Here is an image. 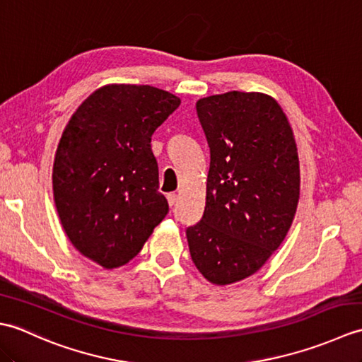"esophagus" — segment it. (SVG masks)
Returning <instances> with one entry per match:
<instances>
[{
  "mask_svg": "<svg viewBox=\"0 0 362 362\" xmlns=\"http://www.w3.org/2000/svg\"><path fill=\"white\" fill-rule=\"evenodd\" d=\"M166 199H168L169 206H173V205H175V202H177V194H175V193H169V194L166 196Z\"/></svg>",
  "mask_w": 362,
  "mask_h": 362,
  "instance_id": "1",
  "label": "esophagus"
}]
</instances>
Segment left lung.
<instances>
[{
  "label": "left lung",
  "mask_w": 362,
  "mask_h": 362,
  "mask_svg": "<svg viewBox=\"0 0 362 362\" xmlns=\"http://www.w3.org/2000/svg\"><path fill=\"white\" fill-rule=\"evenodd\" d=\"M196 109L210 169L204 216L187 240L199 272L224 286L259 271L286 238L300 197L298 152L272 96L227 91Z\"/></svg>",
  "instance_id": "1"
}]
</instances>
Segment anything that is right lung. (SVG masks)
<instances>
[{
  "label": "right lung",
  "instance_id": "right-lung-1",
  "mask_svg": "<svg viewBox=\"0 0 362 362\" xmlns=\"http://www.w3.org/2000/svg\"><path fill=\"white\" fill-rule=\"evenodd\" d=\"M180 98L109 83L68 121L52 165L54 204L68 240L104 269L124 266L168 214L151 136Z\"/></svg>",
  "mask_w": 362,
  "mask_h": 362
}]
</instances>
